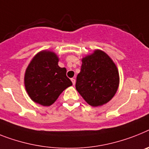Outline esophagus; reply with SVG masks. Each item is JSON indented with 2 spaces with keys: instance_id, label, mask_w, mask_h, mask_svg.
<instances>
[{
  "instance_id": "1",
  "label": "esophagus",
  "mask_w": 149,
  "mask_h": 149,
  "mask_svg": "<svg viewBox=\"0 0 149 149\" xmlns=\"http://www.w3.org/2000/svg\"><path fill=\"white\" fill-rule=\"evenodd\" d=\"M71 81H72V85H75V83H76V79L73 78H72L71 79Z\"/></svg>"
}]
</instances>
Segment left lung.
<instances>
[{
  "label": "left lung",
  "instance_id": "left-lung-1",
  "mask_svg": "<svg viewBox=\"0 0 149 149\" xmlns=\"http://www.w3.org/2000/svg\"><path fill=\"white\" fill-rule=\"evenodd\" d=\"M76 88L87 103L93 107L111 101L119 86V72L107 54L95 50L82 59Z\"/></svg>",
  "mask_w": 149,
  "mask_h": 149
}]
</instances>
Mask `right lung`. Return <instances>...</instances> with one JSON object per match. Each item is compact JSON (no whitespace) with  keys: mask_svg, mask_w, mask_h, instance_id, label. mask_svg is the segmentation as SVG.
Masks as SVG:
<instances>
[{"mask_svg":"<svg viewBox=\"0 0 149 149\" xmlns=\"http://www.w3.org/2000/svg\"><path fill=\"white\" fill-rule=\"evenodd\" d=\"M59 58L50 51L38 52L31 61L25 72L24 83L30 98L41 105L50 106L69 86L67 69L58 66Z\"/></svg>","mask_w":149,"mask_h":149,"instance_id":"right-lung-1","label":"right lung"}]
</instances>
